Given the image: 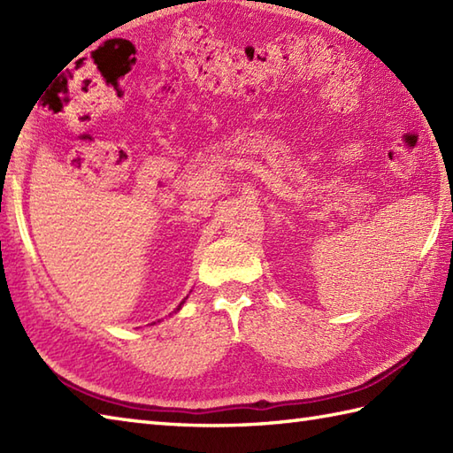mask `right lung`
<instances>
[{
	"instance_id": "right-lung-1",
	"label": "right lung",
	"mask_w": 453,
	"mask_h": 453,
	"mask_svg": "<svg viewBox=\"0 0 453 453\" xmlns=\"http://www.w3.org/2000/svg\"><path fill=\"white\" fill-rule=\"evenodd\" d=\"M182 303H185V302H180V305H182ZM180 305H179V307H177V310H180Z\"/></svg>"
}]
</instances>
